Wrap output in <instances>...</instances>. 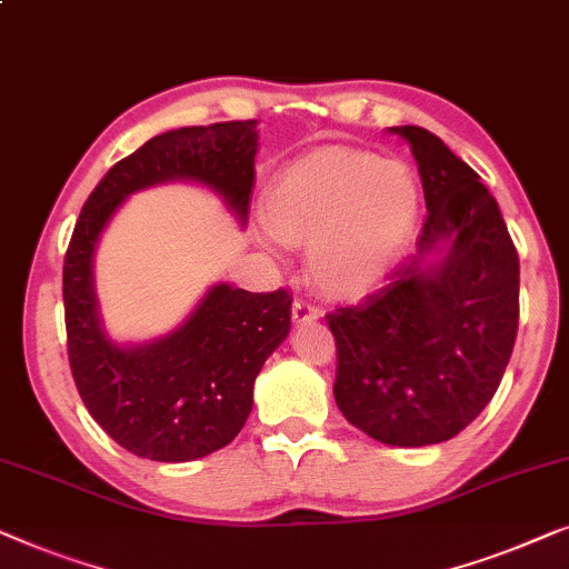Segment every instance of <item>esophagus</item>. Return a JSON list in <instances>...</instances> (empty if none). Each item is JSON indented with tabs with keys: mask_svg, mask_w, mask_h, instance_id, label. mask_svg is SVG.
I'll return each instance as SVG.
<instances>
[{
	"mask_svg": "<svg viewBox=\"0 0 569 569\" xmlns=\"http://www.w3.org/2000/svg\"><path fill=\"white\" fill-rule=\"evenodd\" d=\"M318 308L308 300H295L292 302V320L295 323H312V320H318Z\"/></svg>",
	"mask_w": 569,
	"mask_h": 569,
	"instance_id": "34e87169",
	"label": "esophagus"
}]
</instances>
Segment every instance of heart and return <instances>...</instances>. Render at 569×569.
<instances>
[{"mask_svg": "<svg viewBox=\"0 0 569 569\" xmlns=\"http://www.w3.org/2000/svg\"><path fill=\"white\" fill-rule=\"evenodd\" d=\"M421 187L402 161L349 146L318 148L271 187L279 241L310 246V274L331 298H357L390 271L413 233Z\"/></svg>", "mask_w": 569, "mask_h": 569, "instance_id": "heart-1", "label": "heart"}]
</instances>
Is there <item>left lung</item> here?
Segmentation results:
<instances>
[{"label": "left lung", "mask_w": 569, "mask_h": 569, "mask_svg": "<svg viewBox=\"0 0 569 569\" xmlns=\"http://www.w3.org/2000/svg\"><path fill=\"white\" fill-rule=\"evenodd\" d=\"M423 182L421 259L410 257L349 308L328 312L336 339V406L392 447L447 441L492 400L518 331V253L496 197L426 128H395Z\"/></svg>", "instance_id": "1"}]
</instances>
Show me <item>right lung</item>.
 <instances>
[{
  "label": "right lung",
  "instance_id": "right-lung-1",
  "mask_svg": "<svg viewBox=\"0 0 569 569\" xmlns=\"http://www.w3.org/2000/svg\"><path fill=\"white\" fill-rule=\"evenodd\" d=\"M253 120L189 126L151 138L94 187L63 259L66 349L89 416L130 455L189 462L228 447L253 406V380L290 331L292 298L218 284L187 323L138 349L107 341L92 290V253L102 228L136 189L197 179L246 220L253 187Z\"/></svg>",
  "mask_w": 569,
  "mask_h": 569
}]
</instances>
